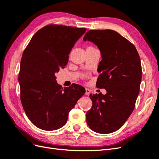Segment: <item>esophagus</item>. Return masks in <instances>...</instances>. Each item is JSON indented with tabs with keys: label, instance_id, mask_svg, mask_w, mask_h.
<instances>
[{
	"label": "esophagus",
	"instance_id": "obj_1",
	"mask_svg": "<svg viewBox=\"0 0 159 159\" xmlns=\"http://www.w3.org/2000/svg\"><path fill=\"white\" fill-rule=\"evenodd\" d=\"M90 93H91V90L88 88H85V94L86 95H89L90 94Z\"/></svg>",
	"mask_w": 159,
	"mask_h": 159
}]
</instances>
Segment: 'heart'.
<instances>
[{"instance_id": "heart-1", "label": "heart", "mask_w": 159, "mask_h": 159, "mask_svg": "<svg viewBox=\"0 0 159 159\" xmlns=\"http://www.w3.org/2000/svg\"><path fill=\"white\" fill-rule=\"evenodd\" d=\"M90 48H92V47H90Z\"/></svg>"}]
</instances>
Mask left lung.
Instances as JSON below:
<instances>
[{
  "label": "left lung",
  "instance_id": "obj_1",
  "mask_svg": "<svg viewBox=\"0 0 159 159\" xmlns=\"http://www.w3.org/2000/svg\"><path fill=\"white\" fill-rule=\"evenodd\" d=\"M84 41L93 42L100 50L101 74L96 86L107 91L89 95L92 107L86 121L96 133H113L123 125L134 108L142 78L140 57L132 43L112 30H89Z\"/></svg>",
  "mask_w": 159,
  "mask_h": 159
}]
</instances>
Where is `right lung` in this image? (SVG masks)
Returning a JSON list of instances; mask_svg holds the SVG:
<instances>
[{
    "label": "right lung",
    "instance_id": "1",
    "mask_svg": "<svg viewBox=\"0 0 159 159\" xmlns=\"http://www.w3.org/2000/svg\"><path fill=\"white\" fill-rule=\"evenodd\" d=\"M85 32L86 28L48 25L32 36L23 52L18 76L20 100L38 128L54 131L63 127L85 93L78 84L61 88L55 74L68 64L72 48Z\"/></svg>",
    "mask_w": 159,
    "mask_h": 159
}]
</instances>
